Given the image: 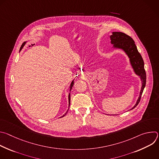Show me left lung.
Wrapping results in <instances>:
<instances>
[{
    "label": "left lung",
    "mask_w": 159,
    "mask_h": 159,
    "mask_svg": "<svg viewBox=\"0 0 159 159\" xmlns=\"http://www.w3.org/2000/svg\"><path fill=\"white\" fill-rule=\"evenodd\" d=\"M111 43L114 44V47L123 50L129 58L130 63L135 74L140 77L142 82V86L140 96L137 103L134 107L131 109H134L140 101V99L146 85V72L144 69L143 60L139 52L137 46L134 44L133 39L128 35L121 32H112V34L110 36Z\"/></svg>",
    "instance_id": "obj_1"
}]
</instances>
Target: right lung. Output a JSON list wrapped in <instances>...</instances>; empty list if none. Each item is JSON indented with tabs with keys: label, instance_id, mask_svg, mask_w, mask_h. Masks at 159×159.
<instances>
[{
	"label": "right lung",
	"instance_id": "obj_1",
	"mask_svg": "<svg viewBox=\"0 0 159 159\" xmlns=\"http://www.w3.org/2000/svg\"><path fill=\"white\" fill-rule=\"evenodd\" d=\"M25 43H26V42H24L23 43H22V46H21V47H20V50H21V48H22V47H23V46H24V45L25 44ZM74 80H73V81H72V82L71 83V85H70V90H71V89H72V86L74 85ZM69 106H70V93H69ZM68 111H69V109H68ZM68 111L66 112L65 114V115H64L63 116H61V117H63L64 116H65V115H66V113H67Z\"/></svg>",
	"mask_w": 159,
	"mask_h": 159
}]
</instances>
